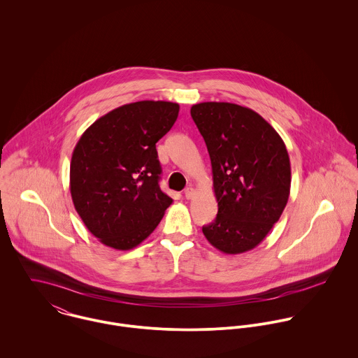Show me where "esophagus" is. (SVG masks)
Here are the masks:
<instances>
[{
    "instance_id": "1",
    "label": "esophagus",
    "mask_w": 358,
    "mask_h": 358,
    "mask_svg": "<svg viewBox=\"0 0 358 358\" xmlns=\"http://www.w3.org/2000/svg\"><path fill=\"white\" fill-rule=\"evenodd\" d=\"M185 197H186V200H192L194 197V189L193 187H187L185 190Z\"/></svg>"
}]
</instances>
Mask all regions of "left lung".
<instances>
[{
	"label": "left lung",
	"mask_w": 358,
	"mask_h": 358,
	"mask_svg": "<svg viewBox=\"0 0 358 358\" xmlns=\"http://www.w3.org/2000/svg\"><path fill=\"white\" fill-rule=\"evenodd\" d=\"M190 114L210 158L216 219L205 238L223 254L259 245L278 222L291 190V164L277 131L256 111L234 103L193 104Z\"/></svg>",
	"instance_id": "obj_1"
}]
</instances>
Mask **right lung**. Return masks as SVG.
<instances>
[{"instance_id": "obj_1", "label": "right lung", "mask_w": 358, "mask_h": 358, "mask_svg": "<svg viewBox=\"0 0 358 358\" xmlns=\"http://www.w3.org/2000/svg\"><path fill=\"white\" fill-rule=\"evenodd\" d=\"M178 114V103L124 104L98 118L77 142L70 164L73 204L104 245L120 251L138 247L172 204L158 186L155 143Z\"/></svg>"}]
</instances>
